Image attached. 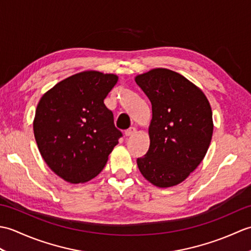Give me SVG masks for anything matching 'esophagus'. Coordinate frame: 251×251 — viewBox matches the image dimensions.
<instances>
[{
    "label": "esophagus",
    "instance_id": "obj_1",
    "mask_svg": "<svg viewBox=\"0 0 251 251\" xmlns=\"http://www.w3.org/2000/svg\"><path fill=\"white\" fill-rule=\"evenodd\" d=\"M124 134H125V137H130L132 135H135L136 134V128H135V127H130V128L125 130Z\"/></svg>",
    "mask_w": 251,
    "mask_h": 251
}]
</instances>
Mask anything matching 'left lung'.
<instances>
[{
	"instance_id": "1",
	"label": "left lung",
	"mask_w": 251,
	"mask_h": 251,
	"mask_svg": "<svg viewBox=\"0 0 251 251\" xmlns=\"http://www.w3.org/2000/svg\"><path fill=\"white\" fill-rule=\"evenodd\" d=\"M135 81L152 104L150 147L137 158L140 173L158 188L182 182L209 148L214 123L209 101L181 74L157 68Z\"/></svg>"
}]
</instances>
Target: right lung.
<instances>
[{"label": "right lung", "instance_id": "1", "mask_svg": "<svg viewBox=\"0 0 251 251\" xmlns=\"http://www.w3.org/2000/svg\"><path fill=\"white\" fill-rule=\"evenodd\" d=\"M115 74L84 71L42 96L33 130L45 163L67 182L84 183L105 166L122 132L103 100L117 83Z\"/></svg>", "mask_w": 251, "mask_h": 251}]
</instances>
